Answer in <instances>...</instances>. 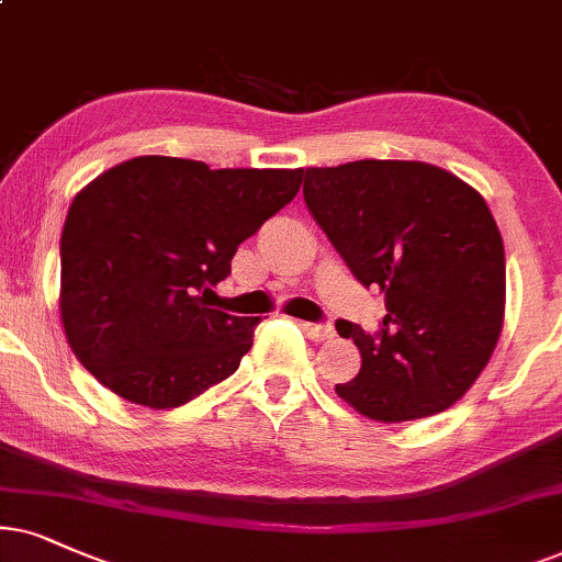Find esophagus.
Instances as JSON below:
<instances>
[{
    "mask_svg": "<svg viewBox=\"0 0 562 562\" xmlns=\"http://www.w3.org/2000/svg\"><path fill=\"white\" fill-rule=\"evenodd\" d=\"M301 329L308 334V337L314 339V342H326V339L334 337V329H331L329 324H308V322H303Z\"/></svg>",
    "mask_w": 562,
    "mask_h": 562,
    "instance_id": "obj_1",
    "label": "esophagus"
}]
</instances>
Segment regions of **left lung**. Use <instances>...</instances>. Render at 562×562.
I'll return each mask as SVG.
<instances>
[{
	"label": "left lung",
	"instance_id": "1",
	"mask_svg": "<svg viewBox=\"0 0 562 562\" xmlns=\"http://www.w3.org/2000/svg\"><path fill=\"white\" fill-rule=\"evenodd\" d=\"M305 207L366 288L381 329L337 322L360 371L334 392L375 423L449 409L493 358L506 316V254L474 187L423 160L305 168Z\"/></svg>",
	"mask_w": 562,
	"mask_h": 562
}]
</instances>
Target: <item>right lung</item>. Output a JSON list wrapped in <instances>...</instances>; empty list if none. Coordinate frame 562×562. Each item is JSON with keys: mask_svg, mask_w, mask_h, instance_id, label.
Listing matches in <instances>:
<instances>
[{"mask_svg": "<svg viewBox=\"0 0 562 562\" xmlns=\"http://www.w3.org/2000/svg\"><path fill=\"white\" fill-rule=\"evenodd\" d=\"M303 168L139 155L77 191L61 231L59 318L75 358L132 404L173 409L238 371L259 316L210 308L231 259Z\"/></svg>", "mask_w": 562, "mask_h": 562, "instance_id": "right-lung-1", "label": "right lung"}]
</instances>
